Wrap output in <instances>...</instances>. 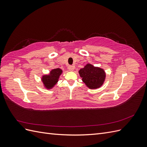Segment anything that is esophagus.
Here are the masks:
<instances>
[{"label": "esophagus", "mask_w": 147, "mask_h": 147, "mask_svg": "<svg viewBox=\"0 0 147 147\" xmlns=\"http://www.w3.org/2000/svg\"><path fill=\"white\" fill-rule=\"evenodd\" d=\"M68 69L70 71H73L75 69V66L74 65H69L68 67Z\"/></svg>", "instance_id": "obj_1"}]
</instances>
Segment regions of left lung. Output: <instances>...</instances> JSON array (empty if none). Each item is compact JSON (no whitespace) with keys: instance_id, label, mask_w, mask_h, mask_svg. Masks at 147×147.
Masks as SVG:
<instances>
[{"instance_id":"left-lung-1","label":"left lung","mask_w":147,"mask_h":147,"mask_svg":"<svg viewBox=\"0 0 147 147\" xmlns=\"http://www.w3.org/2000/svg\"><path fill=\"white\" fill-rule=\"evenodd\" d=\"M79 74L83 82L91 89L100 87L105 78V74L103 69L95 67L90 64L80 70Z\"/></svg>"}]
</instances>
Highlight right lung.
Returning a JSON list of instances; mask_svg holds the SVG:
<instances>
[{
  "instance_id": "right-lung-1",
  "label": "right lung",
  "mask_w": 147,
  "mask_h": 147,
  "mask_svg": "<svg viewBox=\"0 0 147 147\" xmlns=\"http://www.w3.org/2000/svg\"><path fill=\"white\" fill-rule=\"evenodd\" d=\"M62 73L60 69H55L51 71L50 75H45L42 78V81L47 88L53 87L57 83L59 75Z\"/></svg>"
}]
</instances>
